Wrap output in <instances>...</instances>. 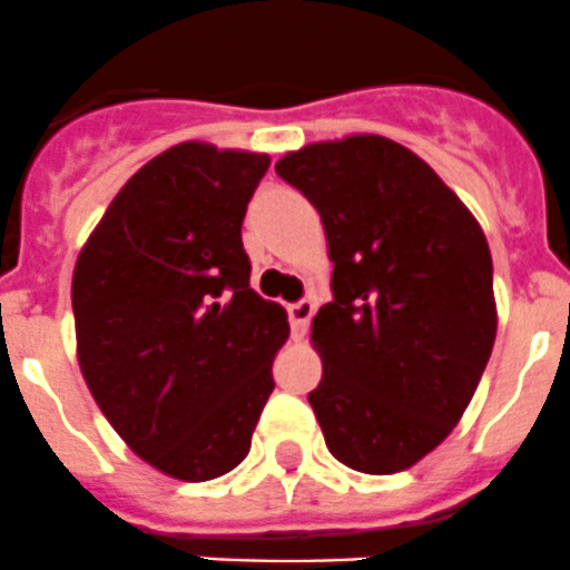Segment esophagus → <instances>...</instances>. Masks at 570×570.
<instances>
[{
  "instance_id": "1",
  "label": "esophagus",
  "mask_w": 570,
  "mask_h": 570,
  "mask_svg": "<svg viewBox=\"0 0 570 570\" xmlns=\"http://www.w3.org/2000/svg\"><path fill=\"white\" fill-rule=\"evenodd\" d=\"M286 312H289L292 335H295V337H304L306 326H309L312 315H315V304H312L309 297H304V301H295V304L286 306Z\"/></svg>"
}]
</instances>
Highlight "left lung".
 <instances>
[{"label": "left lung", "instance_id": "obj_1", "mask_svg": "<svg viewBox=\"0 0 570 570\" xmlns=\"http://www.w3.org/2000/svg\"><path fill=\"white\" fill-rule=\"evenodd\" d=\"M321 213L332 301L312 321L323 377L309 392L326 449L394 474L460 423L497 337L489 240L420 156L348 136L275 164Z\"/></svg>", "mask_w": 570, "mask_h": 570}]
</instances>
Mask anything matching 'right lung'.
<instances>
[{
	"mask_svg": "<svg viewBox=\"0 0 570 570\" xmlns=\"http://www.w3.org/2000/svg\"><path fill=\"white\" fill-rule=\"evenodd\" d=\"M269 156L164 150L112 198L73 269L76 352L119 438L204 483L249 454L286 312L249 289L240 224Z\"/></svg>",
	"mask_w": 570,
	"mask_h": 570,
	"instance_id": "right-lung-1",
	"label": "right lung"
}]
</instances>
